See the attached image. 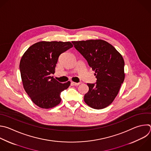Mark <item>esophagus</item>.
Segmentation results:
<instances>
[{
  "label": "esophagus",
  "mask_w": 151,
  "mask_h": 151,
  "mask_svg": "<svg viewBox=\"0 0 151 151\" xmlns=\"http://www.w3.org/2000/svg\"><path fill=\"white\" fill-rule=\"evenodd\" d=\"M71 84L73 85H75V86H78V85L80 84V83H76V82H71Z\"/></svg>",
  "instance_id": "esophagus-1"
}]
</instances>
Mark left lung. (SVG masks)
<instances>
[{
	"label": "left lung",
	"mask_w": 151,
	"mask_h": 151,
	"mask_svg": "<svg viewBox=\"0 0 151 151\" xmlns=\"http://www.w3.org/2000/svg\"><path fill=\"white\" fill-rule=\"evenodd\" d=\"M75 48L95 71L96 82L87 83L85 103L94 109L110 105L117 95L124 79V62L122 56L110 43L102 40L72 41Z\"/></svg>",
	"instance_id": "left-lung-1"
}]
</instances>
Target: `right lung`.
I'll return each mask as SVG.
<instances>
[{"mask_svg": "<svg viewBox=\"0 0 151 151\" xmlns=\"http://www.w3.org/2000/svg\"><path fill=\"white\" fill-rule=\"evenodd\" d=\"M73 47L69 42L40 41L30 46L19 64L24 88L32 101L42 109H51L61 102L60 93L70 82L62 83L54 74L59 56Z\"/></svg>", "mask_w": 151, "mask_h": 151, "instance_id": "add662e5", "label": "right lung"}]
</instances>
